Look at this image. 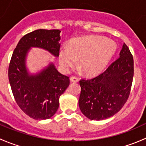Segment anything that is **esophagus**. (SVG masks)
Listing matches in <instances>:
<instances>
[{"mask_svg":"<svg viewBox=\"0 0 146 146\" xmlns=\"http://www.w3.org/2000/svg\"><path fill=\"white\" fill-rule=\"evenodd\" d=\"M70 81L72 82H78V78L77 77H75V76H72V77L70 78Z\"/></svg>","mask_w":146,"mask_h":146,"instance_id":"1","label":"esophagus"}]
</instances>
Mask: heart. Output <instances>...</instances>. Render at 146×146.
Segmentation results:
<instances>
[{"mask_svg": "<svg viewBox=\"0 0 146 146\" xmlns=\"http://www.w3.org/2000/svg\"><path fill=\"white\" fill-rule=\"evenodd\" d=\"M117 44L112 40L101 36H86L72 39L68 47L59 52V63L66 70L77 64L87 76H95L105 69L115 54Z\"/></svg>", "mask_w": 146, "mask_h": 146, "instance_id": "obj_1", "label": "heart"}]
</instances>
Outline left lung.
Listing matches in <instances>:
<instances>
[{"label":"left lung","instance_id":"obj_1","mask_svg":"<svg viewBox=\"0 0 146 146\" xmlns=\"http://www.w3.org/2000/svg\"><path fill=\"white\" fill-rule=\"evenodd\" d=\"M133 78V56L123 44L119 57L105 71L94 78L80 80V111L91 120H103L114 116L127 101Z\"/></svg>","mask_w":146,"mask_h":146}]
</instances>
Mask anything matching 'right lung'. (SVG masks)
<instances>
[{"mask_svg":"<svg viewBox=\"0 0 146 146\" xmlns=\"http://www.w3.org/2000/svg\"><path fill=\"white\" fill-rule=\"evenodd\" d=\"M59 29H36L21 38L15 48L8 68V78L15 100L31 118L48 119L55 114L59 98L70 84L68 76L60 73L51 63L36 75H30L25 58L31 47L44 48L59 56Z\"/></svg>","mask_w":146,"mask_h":146,"instance_id":"1","label":"right lung"}]
</instances>
